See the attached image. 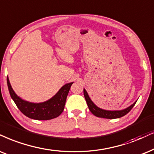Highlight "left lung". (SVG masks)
I'll use <instances>...</instances> for the list:
<instances>
[{
    "instance_id": "8db88e82",
    "label": "left lung",
    "mask_w": 154,
    "mask_h": 154,
    "mask_svg": "<svg viewBox=\"0 0 154 154\" xmlns=\"http://www.w3.org/2000/svg\"><path fill=\"white\" fill-rule=\"evenodd\" d=\"M84 96H85V100H86L87 106H88L89 109L90 110V112L94 114V116H97V117L100 118H105V119H116V118H120L126 115V114H128L130 111L131 110V109L134 107V106L135 105V102L133 104H131V106H129V107L124 109L122 110H114V111H111V110H104L102 109L98 106H96L94 104V102L91 100L90 97H89L88 94H87V91L85 90V89H84Z\"/></svg>"
}]
</instances>
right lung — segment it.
Here are the masks:
<instances>
[{
  "label": "right lung",
  "mask_w": 154,
  "mask_h": 154,
  "mask_svg": "<svg viewBox=\"0 0 154 154\" xmlns=\"http://www.w3.org/2000/svg\"><path fill=\"white\" fill-rule=\"evenodd\" d=\"M7 84L11 98L24 115L32 119L50 120L57 117L63 112L67 94L73 82L66 84L51 99L41 103L29 102L22 100L13 91L8 77Z\"/></svg>",
  "instance_id": "1"
}]
</instances>
